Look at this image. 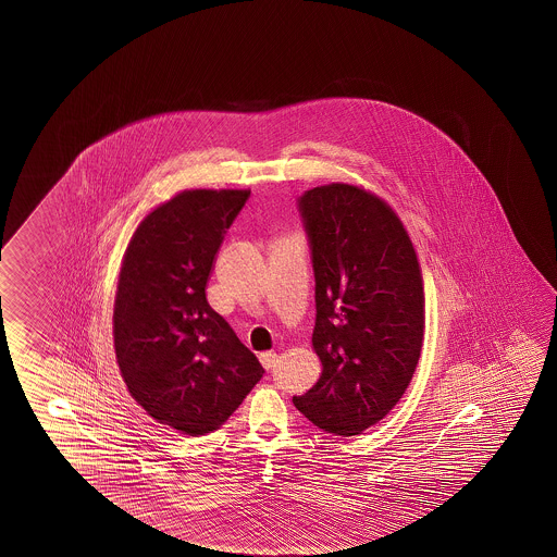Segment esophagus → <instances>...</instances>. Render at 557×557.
I'll return each mask as SVG.
<instances>
[{"mask_svg": "<svg viewBox=\"0 0 557 557\" xmlns=\"http://www.w3.org/2000/svg\"><path fill=\"white\" fill-rule=\"evenodd\" d=\"M260 363L264 367L265 371H272L275 367V361H277V356L272 354V351H265V354H260Z\"/></svg>", "mask_w": 557, "mask_h": 557, "instance_id": "1", "label": "esophagus"}]
</instances>
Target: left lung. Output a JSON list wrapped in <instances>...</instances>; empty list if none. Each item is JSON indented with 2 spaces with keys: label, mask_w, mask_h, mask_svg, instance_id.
<instances>
[{
  "label": "left lung",
  "mask_w": 557,
  "mask_h": 557,
  "mask_svg": "<svg viewBox=\"0 0 557 557\" xmlns=\"http://www.w3.org/2000/svg\"><path fill=\"white\" fill-rule=\"evenodd\" d=\"M299 210L312 248V351L322 373L293 404L317 428L354 437L391 413L416 373L425 332L420 260L393 206L363 186H317Z\"/></svg>",
  "instance_id": "8db88e82"
}]
</instances>
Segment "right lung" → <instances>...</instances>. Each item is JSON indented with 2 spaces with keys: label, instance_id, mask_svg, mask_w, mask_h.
Segmentation results:
<instances>
[{
  "label": "right lung",
  "instance_id": "right-lung-1",
  "mask_svg": "<svg viewBox=\"0 0 557 557\" xmlns=\"http://www.w3.org/2000/svg\"><path fill=\"white\" fill-rule=\"evenodd\" d=\"M250 190L191 188L139 221L112 312L116 363L157 423L198 437L220 428L264 369L206 299L225 231Z\"/></svg>",
  "mask_w": 557,
  "mask_h": 557
}]
</instances>
